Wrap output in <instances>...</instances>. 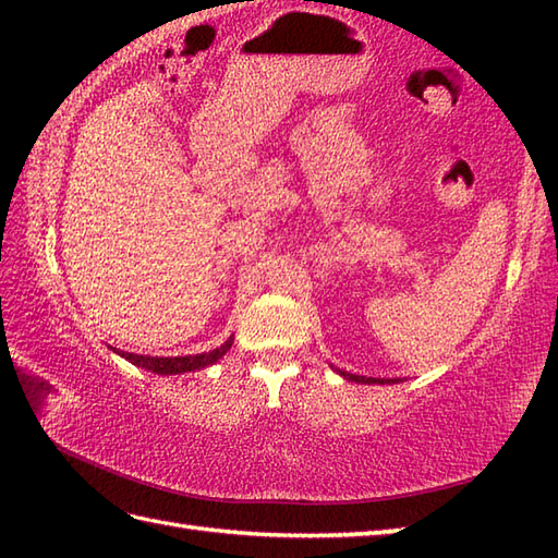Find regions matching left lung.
<instances>
[{"label": "left lung", "instance_id": "left-lung-1", "mask_svg": "<svg viewBox=\"0 0 558 558\" xmlns=\"http://www.w3.org/2000/svg\"><path fill=\"white\" fill-rule=\"evenodd\" d=\"M338 374L342 376V378H348V381H354V384H396V378H366V376H357V374H348V372H340L338 369Z\"/></svg>", "mask_w": 558, "mask_h": 558}]
</instances>
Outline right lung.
Segmentation results:
<instances>
[{"label": "right lung", "instance_id": "right-lung-1", "mask_svg": "<svg viewBox=\"0 0 558 558\" xmlns=\"http://www.w3.org/2000/svg\"><path fill=\"white\" fill-rule=\"evenodd\" d=\"M232 348V338L225 340L220 348L210 350V352H201V354H186V357H150V354H134V352H122L117 348V354H122L124 360H129L132 364L141 366V369H148L153 374H184V372H196V369H204V366H210L213 362H218L225 352Z\"/></svg>", "mask_w": 558, "mask_h": 558}]
</instances>
